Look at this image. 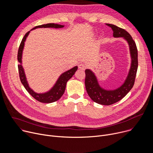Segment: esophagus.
Listing matches in <instances>:
<instances>
[{
  "label": "esophagus",
  "instance_id": "1",
  "mask_svg": "<svg viewBox=\"0 0 153 153\" xmlns=\"http://www.w3.org/2000/svg\"><path fill=\"white\" fill-rule=\"evenodd\" d=\"M79 68L82 70H84L86 68V66L85 65H84L83 63H81L79 65Z\"/></svg>",
  "mask_w": 153,
  "mask_h": 153
}]
</instances>
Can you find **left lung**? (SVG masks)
Segmentation results:
<instances>
[{"label":"left lung","mask_w":153,"mask_h":153,"mask_svg":"<svg viewBox=\"0 0 153 153\" xmlns=\"http://www.w3.org/2000/svg\"><path fill=\"white\" fill-rule=\"evenodd\" d=\"M106 25L111 28L114 37H123L128 43L131 63L128 76L123 84L118 88L106 90L100 87L94 73L90 70L86 69L85 84L87 93L94 102L103 105H110L123 99L133 88L138 67V53L135 42L126 30L114 25Z\"/></svg>","instance_id":"left-lung-1"}]
</instances>
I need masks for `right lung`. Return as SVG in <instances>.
Here are the masks:
<instances>
[{"label": "right lung", "instance_id": "obj_1", "mask_svg": "<svg viewBox=\"0 0 153 153\" xmlns=\"http://www.w3.org/2000/svg\"><path fill=\"white\" fill-rule=\"evenodd\" d=\"M64 25L55 24H47L42 25L36 26L33 28L31 30H34L38 28H63ZM30 31L27 32L25 35L24 36V38L22 40V42L20 44L18 53H17V60L19 62V65H18V70L19 73V77L22 83L24 86L25 88L27 91L37 101L42 102V103H52L58 100L63 94L65 88H66V85L67 82L73 77L74 74L76 71L77 70V66L74 67V68L68 70L67 71H65L62 73L59 79H57V82H56L55 85L53 88L47 93H35L32 89L30 88V87L28 85V82L27 80V78L25 74L24 70L22 66V52L24 48L25 42L26 40L27 37H28Z\"/></svg>", "mask_w": 153, "mask_h": 153}]
</instances>
